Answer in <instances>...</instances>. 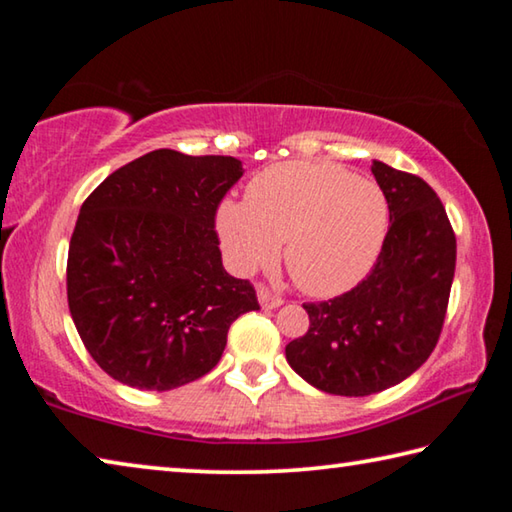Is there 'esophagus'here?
<instances>
[{
	"instance_id": "esophagus-1",
	"label": "esophagus",
	"mask_w": 512,
	"mask_h": 512,
	"mask_svg": "<svg viewBox=\"0 0 512 512\" xmlns=\"http://www.w3.org/2000/svg\"><path fill=\"white\" fill-rule=\"evenodd\" d=\"M257 298H259V305H262L264 309H275L284 302V298L277 296V293H273L271 289L266 287V284H259V287H257Z\"/></svg>"
}]
</instances>
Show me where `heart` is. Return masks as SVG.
I'll return each instance as SVG.
<instances>
[{"mask_svg":"<svg viewBox=\"0 0 512 512\" xmlns=\"http://www.w3.org/2000/svg\"><path fill=\"white\" fill-rule=\"evenodd\" d=\"M391 207L372 180L329 162H282L250 180L244 203L219 210V235L239 271L284 262L300 289L336 296L375 264Z\"/></svg>","mask_w":512,"mask_h":512,"instance_id":"heart-1","label":"heart"}]
</instances>
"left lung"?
<instances>
[{"mask_svg":"<svg viewBox=\"0 0 512 512\" xmlns=\"http://www.w3.org/2000/svg\"><path fill=\"white\" fill-rule=\"evenodd\" d=\"M391 207L377 262L357 287L305 302L309 329L287 345L298 375L329 395L363 397L413 375L443 332L456 235L438 194L415 173L372 162Z\"/></svg>","mask_w":512,"mask_h":512,"instance_id":"8db88e82","label":"left lung"}]
</instances>
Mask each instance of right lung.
<instances>
[{
    "mask_svg": "<svg viewBox=\"0 0 512 512\" xmlns=\"http://www.w3.org/2000/svg\"><path fill=\"white\" fill-rule=\"evenodd\" d=\"M244 176L232 155L158 149L81 205L67 255L69 314L90 357L121 384L171 391L207 375L228 329L259 309L221 264L216 210Z\"/></svg>",
    "mask_w": 512,
    "mask_h": 512,
    "instance_id": "add662e5",
    "label": "right lung"
}]
</instances>
